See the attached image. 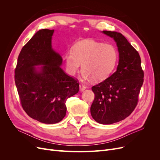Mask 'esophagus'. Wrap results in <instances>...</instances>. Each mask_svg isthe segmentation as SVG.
I'll list each match as a JSON object with an SVG mask.
<instances>
[{"instance_id": "34e87169", "label": "esophagus", "mask_w": 160, "mask_h": 160, "mask_svg": "<svg viewBox=\"0 0 160 160\" xmlns=\"http://www.w3.org/2000/svg\"><path fill=\"white\" fill-rule=\"evenodd\" d=\"M86 89V86L83 85H79V90L80 91H83Z\"/></svg>"}]
</instances>
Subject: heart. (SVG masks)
<instances>
[{
    "mask_svg": "<svg viewBox=\"0 0 160 160\" xmlns=\"http://www.w3.org/2000/svg\"><path fill=\"white\" fill-rule=\"evenodd\" d=\"M117 59L118 52L112 45L94 41L78 42L65 57L66 69L69 75H74L82 64L84 78H93L97 81H103L110 75Z\"/></svg>",
    "mask_w": 160,
    "mask_h": 160,
    "instance_id": "heart-1",
    "label": "heart"
}]
</instances>
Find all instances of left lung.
Listing matches in <instances>:
<instances>
[{"label":"left lung","mask_w":160,"mask_h":160,"mask_svg":"<svg viewBox=\"0 0 160 160\" xmlns=\"http://www.w3.org/2000/svg\"><path fill=\"white\" fill-rule=\"evenodd\" d=\"M113 38L119 52L117 70L101 83L92 87L95 94L91 114L95 122L109 125L123 120L133 112L143 83V71L138 52L122 34L103 31Z\"/></svg>","instance_id":"1"}]
</instances>
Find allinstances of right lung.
I'll return each mask as SVG.
<instances>
[{"label": "right lung", "instance_id": "obj_1", "mask_svg": "<svg viewBox=\"0 0 160 160\" xmlns=\"http://www.w3.org/2000/svg\"><path fill=\"white\" fill-rule=\"evenodd\" d=\"M53 32L49 29L37 31L22 47L14 71L23 109L31 118L47 124L57 123L65 118L67 99L79 89L77 81L61 68L62 57L52 48Z\"/></svg>", "mask_w": 160, "mask_h": 160}]
</instances>
